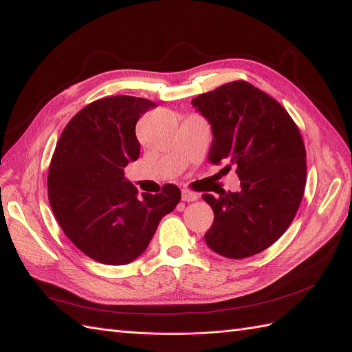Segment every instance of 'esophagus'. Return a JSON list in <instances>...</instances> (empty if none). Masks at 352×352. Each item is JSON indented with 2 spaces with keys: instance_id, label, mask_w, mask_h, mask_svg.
Here are the masks:
<instances>
[{
  "instance_id": "obj_1",
  "label": "esophagus",
  "mask_w": 352,
  "mask_h": 352,
  "mask_svg": "<svg viewBox=\"0 0 352 352\" xmlns=\"http://www.w3.org/2000/svg\"><path fill=\"white\" fill-rule=\"evenodd\" d=\"M182 198H183V201H186V202H193V201L198 199L199 196H198V193H195V192H192V190H189V189H183V190H182Z\"/></svg>"
}]
</instances>
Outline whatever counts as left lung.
Instances as JSON below:
<instances>
[{"mask_svg": "<svg viewBox=\"0 0 352 352\" xmlns=\"http://www.w3.org/2000/svg\"><path fill=\"white\" fill-rule=\"evenodd\" d=\"M192 104L208 120L211 163L235 165L239 192L202 195L214 211L206 234L211 250L243 259L280 239L297 214L306 186V148L283 106L246 80L199 94Z\"/></svg>", "mask_w": 352, "mask_h": 352, "instance_id": "obj_1", "label": "left lung"}]
</instances>
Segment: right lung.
<instances>
[{
	"label": "right lung",
	"instance_id": "add662e5",
	"mask_svg": "<svg viewBox=\"0 0 352 352\" xmlns=\"http://www.w3.org/2000/svg\"><path fill=\"white\" fill-rule=\"evenodd\" d=\"M151 108L156 103L142 97H103L69 121L55 146L49 202L67 239L97 263H132L182 199L174 184L139 195L124 178V168L141 153L136 122Z\"/></svg>",
	"mask_w": 352,
	"mask_h": 352
}]
</instances>
